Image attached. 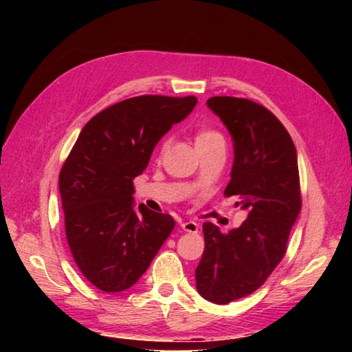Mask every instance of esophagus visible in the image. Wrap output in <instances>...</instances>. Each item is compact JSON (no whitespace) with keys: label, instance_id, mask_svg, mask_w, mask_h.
I'll return each instance as SVG.
<instances>
[{"label":"esophagus","instance_id":"34e87169","mask_svg":"<svg viewBox=\"0 0 352 352\" xmlns=\"http://www.w3.org/2000/svg\"><path fill=\"white\" fill-rule=\"evenodd\" d=\"M182 228L186 231V233H197L199 231V225L195 223V222H192V220H188V222H183L182 223Z\"/></svg>","mask_w":352,"mask_h":352}]
</instances>
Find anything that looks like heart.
<instances>
[{"label": "heart", "mask_w": 352, "mask_h": 352, "mask_svg": "<svg viewBox=\"0 0 352 352\" xmlns=\"http://www.w3.org/2000/svg\"><path fill=\"white\" fill-rule=\"evenodd\" d=\"M216 141H223L222 135L216 132V130H210V129H200L199 132L195 133V138H194L195 147H197V148L211 144V142H216ZM168 147H169V140H164L162 142V147H160V151L166 152V148H168Z\"/></svg>", "instance_id": "b5f03b06"}]
</instances>
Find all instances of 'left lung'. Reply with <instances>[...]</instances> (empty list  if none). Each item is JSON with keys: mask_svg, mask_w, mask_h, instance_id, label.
Wrapping results in <instances>:
<instances>
[{"mask_svg": "<svg viewBox=\"0 0 352 352\" xmlns=\"http://www.w3.org/2000/svg\"><path fill=\"white\" fill-rule=\"evenodd\" d=\"M206 104L234 144L225 195H239L236 205L248 217L226 234L211 222L204 223L205 250L195 284L205 300L228 305L259 289L284 258L301 210L300 174L294 141L270 110L231 96H214Z\"/></svg>", "mask_w": 352, "mask_h": 352, "instance_id": "8db88e82", "label": "left lung"}]
</instances>
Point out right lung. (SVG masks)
<instances>
[{"label": "right lung", "mask_w": 352, "mask_h": 352, "mask_svg": "<svg viewBox=\"0 0 352 352\" xmlns=\"http://www.w3.org/2000/svg\"><path fill=\"white\" fill-rule=\"evenodd\" d=\"M197 98L146 94L121 100L85 124L58 175L65 233L74 262L94 287H132L175 226L169 214L133 208V180L157 142Z\"/></svg>", "instance_id": "right-lung-1"}]
</instances>
